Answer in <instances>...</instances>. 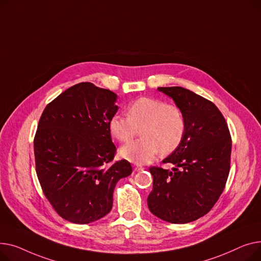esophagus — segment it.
<instances>
[{"instance_id": "34e87169", "label": "esophagus", "mask_w": 261, "mask_h": 261, "mask_svg": "<svg viewBox=\"0 0 261 261\" xmlns=\"http://www.w3.org/2000/svg\"><path fill=\"white\" fill-rule=\"evenodd\" d=\"M134 170H135L136 172H140V171L144 170V167L141 166V165H139V164H135V165H134Z\"/></svg>"}]
</instances>
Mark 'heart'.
<instances>
[{"label":"heart","instance_id":"1","mask_svg":"<svg viewBox=\"0 0 261 261\" xmlns=\"http://www.w3.org/2000/svg\"><path fill=\"white\" fill-rule=\"evenodd\" d=\"M112 136L120 142H128L139 134L142 138L120 148V156L142 164L154 159L161 150L170 154L182 142L186 119L180 107L157 98H140L127 106V117L114 115L109 122Z\"/></svg>","mask_w":261,"mask_h":261}]
</instances>
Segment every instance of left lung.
Returning a JSON list of instances; mask_svg holds the SVG:
<instances>
[{
	"instance_id": "left-lung-1",
	"label": "left lung",
	"mask_w": 261,
	"mask_h": 261,
	"mask_svg": "<svg viewBox=\"0 0 261 261\" xmlns=\"http://www.w3.org/2000/svg\"><path fill=\"white\" fill-rule=\"evenodd\" d=\"M186 119L181 144L163 160L173 172L151 166L149 211L171 223H188L207 214L222 194L229 173L232 139L225 119L207 99L180 86L158 87Z\"/></svg>"
}]
</instances>
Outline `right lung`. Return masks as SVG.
Returning <instances> with one entry per match:
<instances>
[{"label":"right lung","instance_id":"obj_1","mask_svg":"<svg viewBox=\"0 0 261 261\" xmlns=\"http://www.w3.org/2000/svg\"><path fill=\"white\" fill-rule=\"evenodd\" d=\"M117 95L93 83L75 84L53 100L40 118L34 140L36 171L45 197L59 215L78 224L94 222L113 206L117 182L132 174L114 160L109 128Z\"/></svg>","mask_w":261,"mask_h":261}]
</instances>
